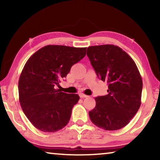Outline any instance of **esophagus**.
Masks as SVG:
<instances>
[{
	"mask_svg": "<svg viewBox=\"0 0 160 160\" xmlns=\"http://www.w3.org/2000/svg\"><path fill=\"white\" fill-rule=\"evenodd\" d=\"M80 98H86V97H88V96L86 95V94H85L81 93V94H80Z\"/></svg>",
	"mask_w": 160,
	"mask_h": 160,
	"instance_id": "34e87169",
	"label": "esophagus"
}]
</instances>
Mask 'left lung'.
Wrapping results in <instances>:
<instances>
[{
	"label": "left lung",
	"instance_id": "left-lung-1",
	"mask_svg": "<svg viewBox=\"0 0 160 160\" xmlns=\"http://www.w3.org/2000/svg\"><path fill=\"white\" fill-rule=\"evenodd\" d=\"M87 55L98 78L108 83V94L95 97L96 106L89 112L92 122L107 131L122 128L141 104L142 80L136 64L113 44L89 47Z\"/></svg>",
	"mask_w": 160,
	"mask_h": 160
}]
</instances>
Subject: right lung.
I'll return each mask as SVG.
<instances>
[{
    "label": "right lung",
    "instance_id": "1",
    "mask_svg": "<svg viewBox=\"0 0 160 160\" xmlns=\"http://www.w3.org/2000/svg\"><path fill=\"white\" fill-rule=\"evenodd\" d=\"M86 48L47 45L27 61L18 82L19 100L25 114L37 129L56 132L68 123L80 97L55 87L85 57Z\"/></svg>",
    "mask_w": 160,
    "mask_h": 160
}]
</instances>
